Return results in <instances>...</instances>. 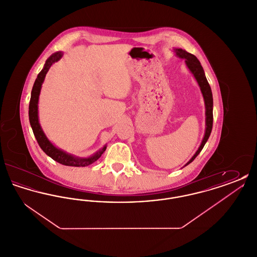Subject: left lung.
<instances>
[{"instance_id": "1", "label": "left lung", "mask_w": 257, "mask_h": 257, "mask_svg": "<svg viewBox=\"0 0 257 257\" xmlns=\"http://www.w3.org/2000/svg\"><path fill=\"white\" fill-rule=\"evenodd\" d=\"M173 52L175 53V55L177 57L185 60V63L187 65L188 69L191 71V73L194 75V77L199 86L200 91H201L202 96L204 99V104H205V133H204V137L202 139V142L198 147V149L194 154V156L184 166V167H186L196 159V156L200 153V151L205 146V144L210 137V134H211L212 126H213V95H212V90H211L210 85L208 84L204 70L196 56L188 53L187 51L181 49V48H174Z\"/></svg>"}]
</instances>
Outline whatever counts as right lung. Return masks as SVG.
Returning a JSON list of instances; mask_svg holds the SVG:
<instances>
[{
	"label": "right lung",
	"mask_w": 257,
	"mask_h": 257,
	"mask_svg": "<svg viewBox=\"0 0 257 257\" xmlns=\"http://www.w3.org/2000/svg\"><path fill=\"white\" fill-rule=\"evenodd\" d=\"M62 55H63L62 52H56V53L52 54L46 60V62L44 64L42 70L37 75V78L36 79L34 86H33L32 94H31V100H30V105H29V119H30L33 132L37 139L39 147L49 157L64 166L86 167V166L91 165L92 163H94L95 161H97L101 157V155L106 150L107 146H104L103 148H101L100 150H98L96 153H94L93 155H91L89 157H86V158L76 157L74 155H71V154L61 150V148L55 147L48 140L46 135L44 134V132L40 126L39 120H38V99H39L41 86H42L45 76L48 72L51 65L53 63L60 61Z\"/></svg>",
	"instance_id": "obj_1"
}]
</instances>
